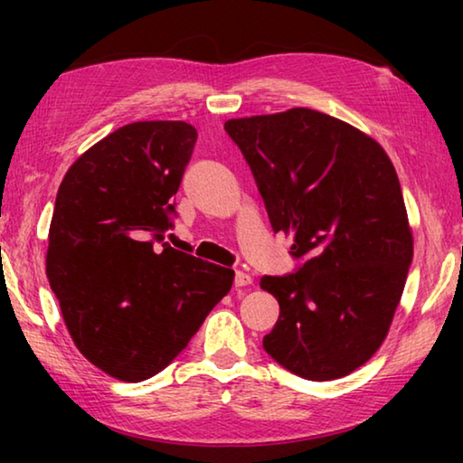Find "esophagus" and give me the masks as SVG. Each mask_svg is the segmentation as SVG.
Instances as JSON below:
<instances>
[{
	"label": "esophagus",
	"mask_w": 463,
	"mask_h": 463,
	"mask_svg": "<svg viewBox=\"0 0 463 463\" xmlns=\"http://www.w3.org/2000/svg\"><path fill=\"white\" fill-rule=\"evenodd\" d=\"M253 284V278L249 276L245 271H237L234 273V288H245Z\"/></svg>",
	"instance_id": "34e87169"
}]
</instances>
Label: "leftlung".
<instances>
[{
    "instance_id": "left-lung-1",
    "label": "left lung",
    "mask_w": 463,
    "mask_h": 463,
    "mask_svg": "<svg viewBox=\"0 0 463 463\" xmlns=\"http://www.w3.org/2000/svg\"><path fill=\"white\" fill-rule=\"evenodd\" d=\"M273 231L294 234V273L263 276L279 318L263 349L300 378H343L370 359L412 261L396 169L373 138L308 108L224 124Z\"/></svg>"
}]
</instances>
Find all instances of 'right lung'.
I'll return each instance as SVG.
<instances>
[{
  "label": "right lung",
  "mask_w": 463,
  "mask_h": 463,
  "mask_svg": "<svg viewBox=\"0 0 463 463\" xmlns=\"http://www.w3.org/2000/svg\"><path fill=\"white\" fill-rule=\"evenodd\" d=\"M195 140L185 122L127 124L57 192L46 278L77 349L122 382L165 370L232 286V269L165 242Z\"/></svg>",
  "instance_id": "add662e5"
}]
</instances>
